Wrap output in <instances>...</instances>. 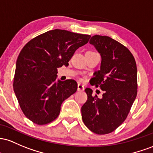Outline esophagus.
Here are the masks:
<instances>
[{"label":"esophagus","instance_id":"obj_1","mask_svg":"<svg viewBox=\"0 0 153 153\" xmlns=\"http://www.w3.org/2000/svg\"><path fill=\"white\" fill-rule=\"evenodd\" d=\"M77 90L78 91H84L85 90V87L81 84H78L77 85Z\"/></svg>","mask_w":153,"mask_h":153}]
</instances>
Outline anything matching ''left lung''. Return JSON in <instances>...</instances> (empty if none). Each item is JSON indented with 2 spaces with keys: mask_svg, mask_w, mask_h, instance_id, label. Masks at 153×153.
<instances>
[{
  "mask_svg": "<svg viewBox=\"0 0 153 153\" xmlns=\"http://www.w3.org/2000/svg\"><path fill=\"white\" fill-rule=\"evenodd\" d=\"M90 43L100 53V69L94 73L92 85L103 91L101 98L86 88L87 100L82 107L83 122L90 131L106 134L127 117L137 94V69L127 48L108 36L94 35Z\"/></svg>",
  "mask_w": 153,
  "mask_h": 153,
  "instance_id": "8db88e82",
  "label": "left lung"
}]
</instances>
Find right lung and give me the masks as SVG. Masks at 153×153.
<instances>
[{"label": "right lung", "mask_w": 153, "mask_h": 153, "mask_svg": "<svg viewBox=\"0 0 153 153\" xmlns=\"http://www.w3.org/2000/svg\"><path fill=\"white\" fill-rule=\"evenodd\" d=\"M90 37L56 29L24 46L17 58L13 86L22 112L31 121L37 125L52 122L63 101L76 92L74 80L56 82L57 68L68 66L75 51Z\"/></svg>", "instance_id": "obj_1"}]
</instances>
